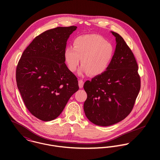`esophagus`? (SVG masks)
Returning a JSON list of instances; mask_svg holds the SVG:
<instances>
[{
    "instance_id": "esophagus-1",
    "label": "esophagus",
    "mask_w": 160,
    "mask_h": 160,
    "mask_svg": "<svg viewBox=\"0 0 160 160\" xmlns=\"http://www.w3.org/2000/svg\"><path fill=\"white\" fill-rule=\"evenodd\" d=\"M83 86H84V81L82 79L79 80V88L80 89L82 88Z\"/></svg>"
}]
</instances>
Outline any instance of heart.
Segmentation results:
<instances>
[{
  "instance_id": "obj_1",
  "label": "heart",
  "mask_w": 160,
  "mask_h": 160,
  "mask_svg": "<svg viewBox=\"0 0 160 160\" xmlns=\"http://www.w3.org/2000/svg\"><path fill=\"white\" fill-rule=\"evenodd\" d=\"M113 55L112 44L95 34L77 37L72 47H67L63 52L65 61L71 71L76 70L81 58L82 66L79 74L89 73L93 76L100 75L107 70Z\"/></svg>"
}]
</instances>
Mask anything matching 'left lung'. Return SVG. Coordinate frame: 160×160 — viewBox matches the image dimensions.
I'll return each mask as SVG.
<instances>
[{"label":"left lung","mask_w":160,"mask_h":160,"mask_svg":"<svg viewBox=\"0 0 160 160\" xmlns=\"http://www.w3.org/2000/svg\"><path fill=\"white\" fill-rule=\"evenodd\" d=\"M111 32L116 46L108 68L84 84L88 95L84 113L91 122L100 126L113 125L127 117L140 89L133 53L119 34Z\"/></svg>","instance_id":"obj_1"}]
</instances>
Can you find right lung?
Instances as JSON below:
<instances>
[{
	"mask_svg": "<svg viewBox=\"0 0 160 160\" xmlns=\"http://www.w3.org/2000/svg\"><path fill=\"white\" fill-rule=\"evenodd\" d=\"M74 26L58 27L37 36L23 52L17 65L16 80L23 102L37 118H57L70 97L79 89L76 76L63 56Z\"/></svg>",
	"mask_w": 160,
	"mask_h": 160,
	"instance_id": "right-lung-1",
	"label": "right lung"
}]
</instances>
